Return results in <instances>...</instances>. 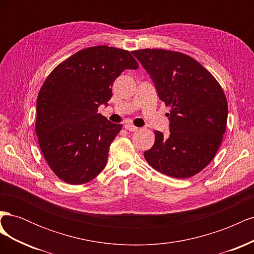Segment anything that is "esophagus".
<instances>
[{
	"label": "esophagus",
	"mask_w": 254,
	"mask_h": 254,
	"mask_svg": "<svg viewBox=\"0 0 254 254\" xmlns=\"http://www.w3.org/2000/svg\"><path fill=\"white\" fill-rule=\"evenodd\" d=\"M124 127H125L126 130H129V131H136V130L139 129L137 127H135L134 125H132V124H126Z\"/></svg>",
	"instance_id": "obj_1"
}]
</instances>
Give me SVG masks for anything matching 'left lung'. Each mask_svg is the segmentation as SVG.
<instances>
[{
    "label": "left lung",
    "instance_id": "left-lung-1",
    "mask_svg": "<svg viewBox=\"0 0 254 254\" xmlns=\"http://www.w3.org/2000/svg\"><path fill=\"white\" fill-rule=\"evenodd\" d=\"M132 54L149 74L159 98L171 107L170 135L155 131V144L144 157L160 173L190 178L213 160L226 132L224 90L205 67L186 54L162 49Z\"/></svg>",
    "mask_w": 254,
    "mask_h": 254
}]
</instances>
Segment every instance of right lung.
<instances>
[{
  "instance_id": "obj_1",
  "label": "right lung",
  "mask_w": 254,
  "mask_h": 254,
  "mask_svg": "<svg viewBox=\"0 0 254 254\" xmlns=\"http://www.w3.org/2000/svg\"><path fill=\"white\" fill-rule=\"evenodd\" d=\"M137 67L128 51L99 45L74 54L48 76L37 98L36 133L58 178L77 186L104 170L122 125L109 122L97 109L108 105L121 73Z\"/></svg>"
}]
</instances>
